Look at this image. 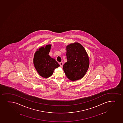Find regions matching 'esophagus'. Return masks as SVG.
<instances>
[{
  "label": "esophagus",
  "instance_id": "1",
  "mask_svg": "<svg viewBox=\"0 0 123 123\" xmlns=\"http://www.w3.org/2000/svg\"><path fill=\"white\" fill-rule=\"evenodd\" d=\"M59 64L60 65V66H61V67H62V65H63V62H60Z\"/></svg>",
  "mask_w": 123,
  "mask_h": 123
}]
</instances>
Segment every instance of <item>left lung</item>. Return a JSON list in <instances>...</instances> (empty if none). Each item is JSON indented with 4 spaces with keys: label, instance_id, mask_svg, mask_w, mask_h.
<instances>
[{
    "label": "left lung",
    "instance_id": "obj_1",
    "mask_svg": "<svg viewBox=\"0 0 123 123\" xmlns=\"http://www.w3.org/2000/svg\"><path fill=\"white\" fill-rule=\"evenodd\" d=\"M68 61L63 68L67 77L71 81L82 78L88 69L89 60L84 47L80 43H71L67 46Z\"/></svg>",
    "mask_w": 123,
    "mask_h": 123
}]
</instances>
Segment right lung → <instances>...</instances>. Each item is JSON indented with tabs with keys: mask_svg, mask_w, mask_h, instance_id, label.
<instances>
[{
	"mask_svg": "<svg viewBox=\"0 0 123 123\" xmlns=\"http://www.w3.org/2000/svg\"><path fill=\"white\" fill-rule=\"evenodd\" d=\"M51 45L39 48L35 52L34 58V65L39 75L44 78H48L53 74L54 69L60 66L55 59L49 55Z\"/></svg>",
	"mask_w": 123,
	"mask_h": 123,
	"instance_id": "right-lung-1",
	"label": "right lung"
}]
</instances>
